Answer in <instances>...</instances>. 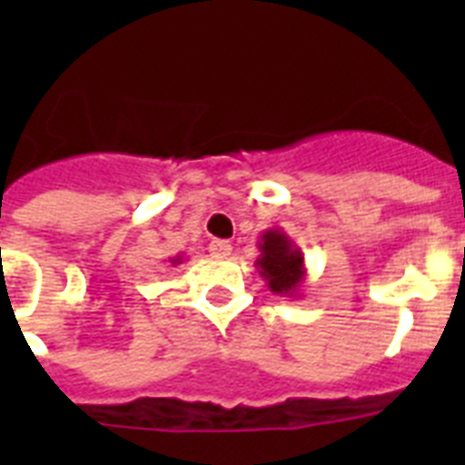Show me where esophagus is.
Returning a JSON list of instances; mask_svg holds the SVG:
<instances>
[{
  "label": "esophagus",
  "instance_id": "34e87169",
  "mask_svg": "<svg viewBox=\"0 0 465 465\" xmlns=\"http://www.w3.org/2000/svg\"><path fill=\"white\" fill-rule=\"evenodd\" d=\"M230 252H232V246H230V242H225V240H213L212 244H209V253L216 258L230 256Z\"/></svg>",
  "mask_w": 465,
  "mask_h": 465
}]
</instances>
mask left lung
Wrapping results in <instances>:
<instances>
[{
	"label": "left lung",
	"instance_id": "obj_1",
	"mask_svg": "<svg viewBox=\"0 0 465 465\" xmlns=\"http://www.w3.org/2000/svg\"><path fill=\"white\" fill-rule=\"evenodd\" d=\"M258 249L261 256L256 258V268L268 283V289L274 295L298 298L307 274L305 256L300 246H295V242L282 228H270L261 235Z\"/></svg>",
	"mask_w": 465,
	"mask_h": 465
}]
</instances>
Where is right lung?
I'll use <instances>...</instances> for the list:
<instances>
[{
  "instance_id": "1",
  "label": "right lung",
  "mask_w": 465,
  "mask_h": 465,
  "mask_svg": "<svg viewBox=\"0 0 465 465\" xmlns=\"http://www.w3.org/2000/svg\"><path fill=\"white\" fill-rule=\"evenodd\" d=\"M170 262H172V265H179V262H183V258L182 256H174V258H170Z\"/></svg>"
}]
</instances>
